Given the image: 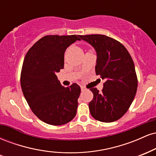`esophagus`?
I'll return each mask as SVG.
<instances>
[{
  "instance_id": "esophagus-1",
  "label": "esophagus",
  "mask_w": 156,
  "mask_h": 156,
  "mask_svg": "<svg viewBox=\"0 0 156 156\" xmlns=\"http://www.w3.org/2000/svg\"><path fill=\"white\" fill-rule=\"evenodd\" d=\"M80 89H81V91L82 92H83V91L86 90V88L84 87H80Z\"/></svg>"
}]
</instances>
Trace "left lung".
Instances as JSON below:
<instances>
[{
    "label": "left lung",
    "instance_id": "1",
    "mask_svg": "<svg viewBox=\"0 0 156 156\" xmlns=\"http://www.w3.org/2000/svg\"><path fill=\"white\" fill-rule=\"evenodd\" d=\"M95 50V73L105 79L99 92L92 88L94 97L89 103L91 115L98 121L112 122L127 112L137 90L135 66L130 53L123 44L105 35L80 36Z\"/></svg>",
    "mask_w": 156,
    "mask_h": 156
}]
</instances>
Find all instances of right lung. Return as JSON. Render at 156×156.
<instances>
[{
  "label": "right lung",
  "instance_id": "1",
  "mask_svg": "<svg viewBox=\"0 0 156 156\" xmlns=\"http://www.w3.org/2000/svg\"><path fill=\"white\" fill-rule=\"evenodd\" d=\"M80 40L79 35L45 36L26 53L20 83L27 103L44 122L62 125L76 117L80 88L77 83L64 87L55 73L64 68V53Z\"/></svg>",
  "mask_w": 156,
  "mask_h": 156
}]
</instances>
